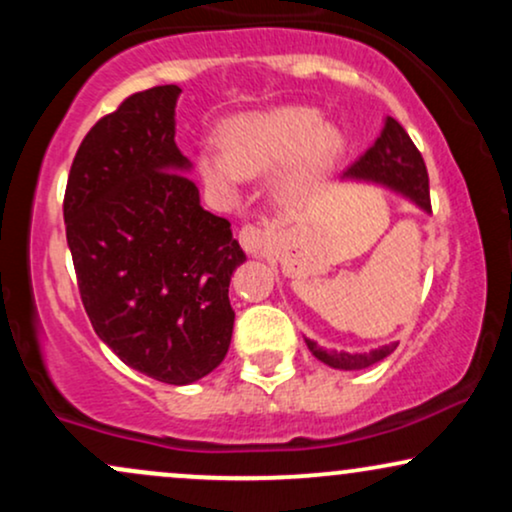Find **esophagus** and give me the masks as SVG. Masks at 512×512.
Segmentation results:
<instances>
[{
    "mask_svg": "<svg viewBox=\"0 0 512 512\" xmlns=\"http://www.w3.org/2000/svg\"><path fill=\"white\" fill-rule=\"evenodd\" d=\"M240 245L245 250L252 252V255H260V252L269 245V231L262 226H255V223H245L238 233Z\"/></svg>",
    "mask_w": 512,
    "mask_h": 512,
    "instance_id": "esophagus-1",
    "label": "esophagus"
}]
</instances>
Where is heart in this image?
<instances>
[{"mask_svg": "<svg viewBox=\"0 0 512 512\" xmlns=\"http://www.w3.org/2000/svg\"><path fill=\"white\" fill-rule=\"evenodd\" d=\"M342 146V134L322 125L317 110L284 105L233 120L226 127V149L204 144L197 170L216 195L236 197L245 175H264L286 163L279 190L296 195L330 166Z\"/></svg>", "mask_w": 512, "mask_h": 512, "instance_id": "b5f03b06", "label": "heart"}]
</instances>
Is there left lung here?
<instances>
[{
    "label": "left lung",
    "instance_id": "1",
    "mask_svg": "<svg viewBox=\"0 0 512 512\" xmlns=\"http://www.w3.org/2000/svg\"><path fill=\"white\" fill-rule=\"evenodd\" d=\"M346 175L385 182V185L395 187V190L404 192L409 199H414L421 209L431 211V192H428V170L424 156L416 149V144L411 142L407 129L399 125L395 117H385L380 137L375 139V144L370 146L366 154L358 156V161L346 170ZM305 344H308L315 358L339 370L368 368L373 363L383 361L385 356H390L397 349V344H390L383 346V349L368 351V354H344V351L337 354V351L320 349L310 339H305Z\"/></svg>",
    "mask_w": 512,
    "mask_h": 512
}]
</instances>
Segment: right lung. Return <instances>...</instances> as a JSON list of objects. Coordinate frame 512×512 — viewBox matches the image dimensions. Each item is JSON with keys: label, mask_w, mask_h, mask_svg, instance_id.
<instances>
[{"label": "right lung", "mask_w": 512, "mask_h": 512, "mask_svg": "<svg viewBox=\"0 0 512 512\" xmlns=\"http://www.w3.org/2000/svg\"><path fill=\"white\" fill-rule=\"evenodd\" d=\"M175 84L132 93L81 142L64 190L76 284L93 330L168 385L211 373L233 334L231 223L199 207L175 146Z\"/></svg>", "instance_id": "obj_1"}]
</instances>
